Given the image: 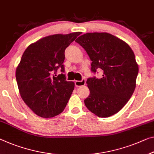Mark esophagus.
<instances>
[{
	"mask_svg": "<svg viewBox=\"0 0 154 154\" xmlns=\"http://www.w3.org/2000/svg\"><path fill=\"white\" fill-rule=\"evenodd\" d=\"M86 83V80L85 79H82L81 80H76L75 82V86L76 87H79L80 86H83Z\"/></svg>",
	"mask_w": 154,
	"mask_h": 154,
	"instance_id": "1",
	"label": "esophagus"
}]
</instances>
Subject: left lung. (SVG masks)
<instances>
[{
	"label": "left lung",
	"mask_w": 154,
	"mask_h": 154,
	"mask_svg": "<svg viewBox=\"0 0 154 154\" xmlns=\"http://www.w3.org/2000/svg\"><path fill=\"white\" fill-rule=\"evenodd\" d=\"M92 61L91 71H103V77L87 80L90 94L87 108L97 116L107 118L126 105L136 88L138 65L128 44L106 32L87 33L75 40Z\"/></svg>",
	"instance_id": "left-lung-1"
}]
</instances>
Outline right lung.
Instances as JSON below:
<instances>
[{
	"label": "right lung",
	"mask_w": 154,
	"mask_h": 154,
	"mask_svg": "<svg viewBox=\"0 0 154 154\" xmlns=\"http://www.w3.org/2000/svg\"><path fill=\"white\" fill-rule=\"evenodd\" d=\"M80 32L46 36L28 46L16 68L21 98L36 115L52 118L60 114L69 100L74 82L67 81L65 51ZM58 69L62 74H56Z\"/></svg>",
	"instance_id": "right-lung-1"
}]
</instances>
